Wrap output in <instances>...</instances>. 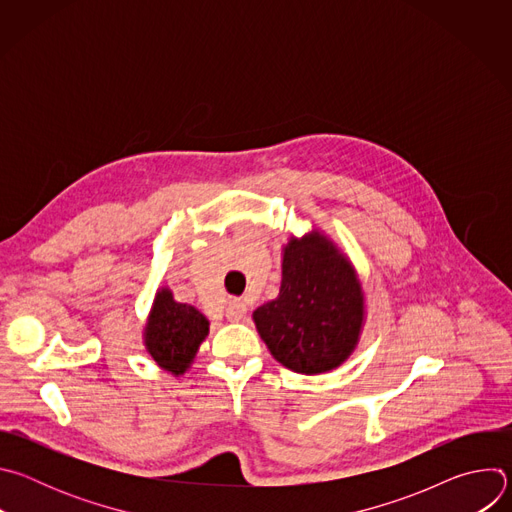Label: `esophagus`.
<instances>
[{
	"label": "esophagus",
	"instance_id": "obj_1",
	"mask_svg": "<svg viewBox=\"0 0 512 512\" xmlns=\"http://www.w3.org/2000/svg\"><path fill=\"white\" fill-rule=\"evenodd\" d=\"M245 314H247V306H245L241 300H231V302H229V306H227V318H229L231 322L243 320Z\"/></svg>",
	"mask_w": 512,
	"mask_h": 512
}]
</instances>
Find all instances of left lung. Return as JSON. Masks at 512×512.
I'll return each instance as SVG.
<instances>
[{
  "mask_svg": "<svg viewBox=\"0 0 512 512\" xmlns=\"http://www.w3.org/2000/svg\"><path fill=\"white\" fill-rule=\"evenodd\" d=\"M253 320L285 369L324 373L338 367L358 340L362 291L348 261L326 239H291L279 296L257 308Z\"/></svg>",
  "mask_w": 512,
  "mask_h": 512,
  "instance_id": "1",
  "label": "left lung"
}]
</instances>
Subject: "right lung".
<instances>
[{"label":"right lung","mask_w":512,"mask_h":512,"mask_svg":"<svg viewBox=\"0 0 512 512\" xmlns=\"http://www.w3.org/2000/svg\"><path fill=\"white\" fill-rule=\"evenodd\" d=\"M206 334L208 320L196 308L174 302L168 289L160 291L145 328V346L160 367L184 373Z\"/></svg>","instance_id":"obj_1"}]
</instances>
